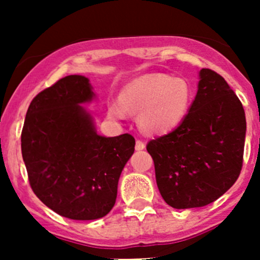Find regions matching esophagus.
<instances>
[{
	"mask_svg": "<svg viewBox=\"0 0 260 260\" xmlns=\"http://www.w3.org/2000/svg\"><path fill=\"white\" fill-rule=\"evenodd\" d=\"M145 147H146V145H145V142H143V141H141V140L136 141V149H137V151L145 149Z\"/></svg>",
	"mask_w": 260,
	"mask_h": 260,
	"instance_id": "1",
	"label": "esophagus"
}]
</instances>
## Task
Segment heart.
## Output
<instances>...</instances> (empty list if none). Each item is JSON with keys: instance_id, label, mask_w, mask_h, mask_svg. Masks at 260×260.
Segmentation results:
<instances>
[{"instance_id": "heart-1", "label": "heart", "mask_w": 260, "mask_h": 260, "mask_svg": "<svg viewBox=\"0 0 260 260\" xmlns=\"http://www.w3.org/2000/svg\"><path fill=\"white\" fill-rule=\"evenodd\" d=\"M192 99V86L186 79L152 74L124 86L120 101H109L108 114L123 119L127 111L138 113V124L145 132L162 135L175 129L185 119Z\"/></svg>"}]
</instances>
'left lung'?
Returning a JSON list of instances; mask_svg holds the SVG:
<instances>
[{
  "label": "left lung",
  "instance_id": "left-lung-1",
  "mask_svg": "<svg viewBox=\"0 0 260 260\" xmlns=\"http://www.w3.org/2000/svg\"><path fill=\"white\" fill-rule=\"evenodd\" d=\"M242 102L220 74L200 70L199 90L176 129L151 140L159 193L175 209L201 208L224 195L243 167Z\"/></svg>",
  "mask_w": 260,
  "mask_h": 260
}]
</instances>
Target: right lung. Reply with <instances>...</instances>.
<instances>
[{
	"label": "right lung",
	"instance_id": "add662e5",
	"mask_svg": "<svg viewBox=\"0 0 260 260\" xmlns=\"http://www.w3.org/2000/svg\"><path fill=\"white\" fill-rule=\"evenodd\" d=\"M94 93L88 78L69 75L30 103L21 152L34 193L73 220L106 216L115 204L118 180L135 152L133 136L102 137L80 106Z\"/></svg>",
	"mask_w": 260,
	"mask_h": 260
}]
</instances>
